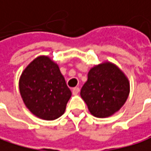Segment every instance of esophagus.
I'll return each mask as SVG.
<instances>
[{"label":"esophagus","instance_id":"obj_1","mask_svg":"<svg viewBox=\"0 0 151 151\" xmlns=\"http://www.w3.org/2000/svg\"><path fill=\"white\" fill-rule=\"evenodd\" d=\"M79 92H80V88H72V94L73 95H78Z\"/></svg>","mask_w":151,"mask_h":151}]
</instances>
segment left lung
Instances as JSON below:
<instances>
[{"label":"left lung","instance_id":"obj_1","mask_svg":"<svg viewBox=\"0 0 151 151\" xmlns=\"http://www.w3.org/2000/svg\"><path fill=\"white\" fill-rule=\"evenodd\" d=\"M129 90V81L121 70L111 63H104L89 70L81 96L92 115L106 118L124 105Z\"/></svg>","mask_w":151,"mask_h":151}]
</instances>
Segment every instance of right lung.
Here are the masks:
<instances>
[{"mask_svg": "<svg viewBox=\"0 0 151 151\" xmlns=\"http://www.w3.org/2000/svg\"><path fill=\"white\" fill-rule=\"evenodd\" d=\"M19 91L29 111L45 120L61 117L71 96L58 65L45 55L35 58L24 69Z\"/></svg>", "mask_w": 151, "mask_h": 151, "instance_id": "obj_1", "label": "right lung"}]
</instances>
